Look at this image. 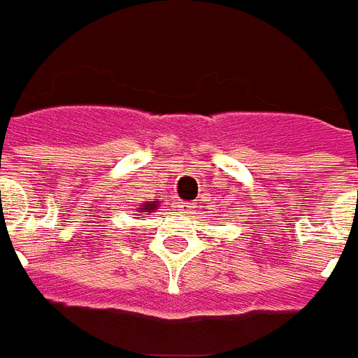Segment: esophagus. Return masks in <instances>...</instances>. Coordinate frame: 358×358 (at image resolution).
Segmentation results:
<instances>
[{"label":"esophagus","mask_w":358,"mask_h":358,"mask_svg":"<svg viewBox=\"0 0 358 358\" xmlns=\"http://www.w3.org/2000/svg\"><path fill=\"white\" fill-rule=\"evenodd\" d=\"M179 208H181V212H183V214H189V212L192 210V204H187V202H183V204H179Z\"/></svg>","instance_id":"esophagus-1"}]
</instances>
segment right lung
<instances>
[{"label": "right lung", "instance_id": "obj_1", "mask_svg": "<svg viewBox=\"0 0 358 358\" xmlns=\"http://www.w3.org/2000/svg\"><path fill=\"white\" fill-rule=\"evenodd\" d=\"M159 206V200L158 199H154V200H148V202H146V204H144L143 208H138V212H141V214L138 215H146V217H148V215L152 214V212H156V208Z\"/></svg>", "mask_w": 358, "mask_h": 358}]
</instances>
